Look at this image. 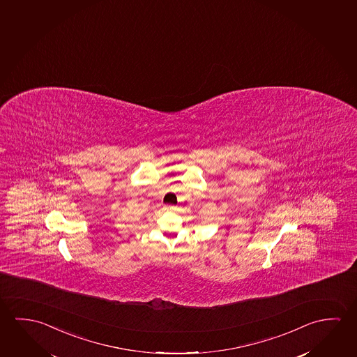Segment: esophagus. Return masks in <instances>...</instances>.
I'll list each match as a JSON object with an SVG mask.
<instances>
[{
  "label": "esophagus",
  "mask_w": 357,
  "mask_h": 357,
  "mask_svg": "<svg viewBox=\"0 0 357 357\" xmlns=\"http://www.w3.org/2000/svg\"><path fill=\"white\" fill-rule=\"evenodd\" d=\"M165 208H166V210H167V211H175L176 206H171V204H169V206H166V207H165Z\"/></svg>",
  "instance_id": "obj_1"
}]
</instances>
